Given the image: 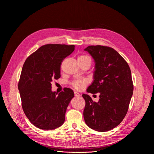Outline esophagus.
Here are the masks:
<instances>
[{
  "mask_svg": "<svg viewBox=\"0 0 154 154\" xmlns=\"http://www.w3.org/2000/svg\"><path fill=\"white\" fill-rule=\"evenodd\" d=\"M74 95H75V97H79V96L80 95V94L79 93L77 92H74Z\"/></svg>",
  "mask_w": 154,
  "mask_h": 154,
  "instance_id": "esophagus-1",
  "label": "esophagus"
}]
</instances>
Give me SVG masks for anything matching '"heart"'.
Returning a JSON list of instances; mask_svg holds the SVG:
<instances>
[{
    "mask_svg": "<svg viewBox=\"0 0 154 154\" xmlns=\"http://www.w3.org/2000/svg\"><path fill=\"white\" fill-rule=\"evenodd\" d=\"M87 57H89L85 55H82L79 57V59H84ZM86 84L87 80L85 79H80L75 80V81L72 82V85L74 87L76 90H81L85 87Z\"/></svg>",
    "mask_w": 154,
    "mask_h": 154,
    "instance_id": "1",
    "label": "heart"
}]
</instances>
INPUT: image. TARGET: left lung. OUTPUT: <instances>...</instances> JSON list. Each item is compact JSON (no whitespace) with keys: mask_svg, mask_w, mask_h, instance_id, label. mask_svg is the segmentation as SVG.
<instances>
[{"mask_svg":"<svg viewBox=\"0 0 154 154\" xmlns=\"http://www.w3.org/2000/svg\"><path fill=\"white\" fill-rule=\"evenodd\" d=\"M85 51L95 62L94 80L87 92H99L100 99L95 102L88 95H82L84 120L94 131H108L119 125L127 113L134 90L131 69L112 47L90 45Z\"/></svg>","mask_w":154,"mask_h":154,"instance_id":"left-lung-1","label":"left lung"}]
</instances>
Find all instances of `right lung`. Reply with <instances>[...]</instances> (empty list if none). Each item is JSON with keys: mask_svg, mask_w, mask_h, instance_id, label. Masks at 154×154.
I'll return each mask as SVG.
<instances>
[{"mask_svg": "<svg viewBox=\"0 0 154 154\" xmlns=\"http://www.w3.org/2000/svg\"><path fill=\"white\" fill-rule=\"evenodd\" d=\"M74 49V45L46 44L30 55L23 65L18 84L22 107L38 128L53 130L64 122L74 93L66 87L57 95L52 92L51 82L60 77L62 62Z\"/></svg>", "mask_w": 154, "mask_h": 154, "instance_id": "1", "label": "right lung"}]
</instances>
